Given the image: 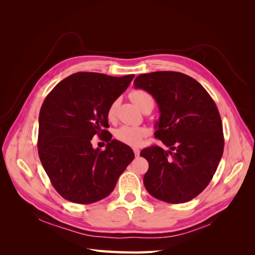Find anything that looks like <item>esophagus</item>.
<instances>
[{
    "label": "esophagus",
    "instance_id": "esophagus-1",
    "mask_svg": "<svg viewBox=\"0 0 255 255\" xmlns=\"http://www.w3.org/2000/svg\"><path fill=\"white\" fill-rule=\"evenodd\" d=\"M134 153H135V155H136V156H139L140 150H139V149H137V148H135V149H134Z\"/></svg>",
    "mask_w": 255,
    "mask_h": 255
}]
</instances>
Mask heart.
Masks as SVG:
<instances>
[{"instance_id":"heart-1","label":"heart","mask_w":255,"mask_h":255,"mask_svg":"<svg viewBox=\"0 0 255 255\" xmlns=\"http://www.w3.org/2000/svg\"><path fill=\"white\" fill-rule=\"evenodd\" d=\"M129 98L132 100L133 103L141 110L142 107L146 104H154V99L149 94L148 91L142 89H135L132 90L129 94ZM117 101H114L107 110V118L109 120H114L116 117V113H117ZM146 135V130L142 128L137 127H129V126H123L119 128L115 132L116 139L119 140L122 143H126L130 146H138L141 141L142 138Z\"/></svg>"}]
</instances>
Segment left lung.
<instances>
[{
	"label": "left lung",
	"mask_w": 255,
	"mask_h": 255,
	"mask_svg": "<svg viewBox=\"0 0 255 255\" xmlns=\"http://www.w3.org/2000/svg\"><path fill=\"white\" fill-rule=\"evenodd\" d=\"M134 86L155 99L160 116L154 135L169 148L151 145L140 152L149 163L144 187L164 202L190 201L210 184L223 153L217 106L201 84L181 72L140 74Z\"/></svg>",
	"instance_id": "8db88e82"
}]
</instances>
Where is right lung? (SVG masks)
I'll use <instances>...</instances> for the list:
<instances>
[{"label": "right lung", "mask_w": 255, "mask_h": 255, "mask_svg": "<svg viewBox=\"0 0 255 255\" xmlns=\"http://www.w3.org/2000/svg\"><path fill=\"white\" fill-rule=\"evenodd\" d=\"M78 72L59 82L44 99L39 113L38 154L58 194L68 201L90 204L114 190L120 174L134 159L128 145L116 139L107 110L134 79ZM98 134L104 151L92 148Z\"/></svg>", "instance_id": "1"}]
</instances>
